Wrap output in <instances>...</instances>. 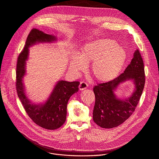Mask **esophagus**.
I'll use <instances>...</instances> for the list:
<instances>
[{"instance_id":"34e87169","label":"esophagus","mask_w":159,"mask_h":159,"mask_svg":"<svg viewBox=\"0 0 159 159\" xmlns=\"http://www.w3.org/2000/svg\"><path fill=\"white\" fill-rule=\"evenodd\" d=\"M87 84L84 82H81L79 86V90H83L87 89Z\"/></svg>"}]
</instances>
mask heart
Segmentation results:
<instances>
[{
    "instance_id": "b5f03b06",
    "label": "heart",
    "mask_w": 159,
    "mask_h": 159,
    "mask_svg": "<svg viewBox=\"0 0 159 159\" xmlns=\"http://www.w3.org/2000/svg\"><path fill=\"white\" fill-rule=\"evenodd\" d=\"M126 58V52L116 40L98 39L84 45L78 55L71 57L70 67L73 70L82 71L85 64L92 62L90 72L95 80L109 82L119 75Z\"/></svg>"
}]
</instances>
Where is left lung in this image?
<instances>
[{
	"label": "left lung",
	"instance_id": "8db88e82",
	"mask_svg": "<svg viewBox=\"0 0 159 159\" xmlns=\"http://www.w3.org/2000/svg\"><path fill=\"white\" fill-rule=\"evenodd\" d=\"M127 81H132L134 85L133 93L127 98H119L115 92L120 84ZM144 85L143 62L140 53L137 49L134 53L130 64L124 73L112 81L94 87V122L105 129L116 127L124 123L135 111Z\"/></svg>",
	"mask_w": 159,
	"mask_h": 159
}]
</instances>
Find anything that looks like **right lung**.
I'll return each mask as SVG.
<instances>
[{
	"label": "right lung",
	"instance_id": "add662e5",
	"mask_svg": "<svg viewBox=\"0 0 159 159\" xmlns=\"http://www.w3.org/2000/svg\"><path fill=\"white\" fill-rule=\"evenodd\" d=\"M57 40L55 35L47 34L36 29H32L27 38L24 48L18 57L17 64L16 88L18 97L27 114L34 122L48 130L57 129L64 124L68 101L74 93L78 92L80 82L59 80L44 102L35 103L28 98L23 79L26 75L29 48L36 43H52Z\"/></svg>",
	"mask_w": 159,
	"mask_h": 159
}]
</instances>
